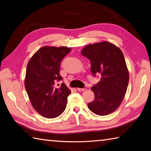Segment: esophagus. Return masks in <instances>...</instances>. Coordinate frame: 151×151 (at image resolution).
<instances>
[{"instance_id": "34e87169", "label": "esophagus", "mask_w": 151, "mask_h": 151, "mask_svg": "<svg viewBox=\"0 0 151 151\" xmlns=\"http://www.w3.org/2000/svg\"><path fill=\"white\" fill-rule=\"evenodd\" d=\"M76 90H77L78 91H81V92H82V91H85V90H86V88H76Z\"/></svg>"}]
</instances>
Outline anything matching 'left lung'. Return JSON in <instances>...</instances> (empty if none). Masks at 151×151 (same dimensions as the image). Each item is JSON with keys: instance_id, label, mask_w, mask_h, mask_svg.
<instances>
[{"instance_id": "left-lung-1", "label": "left lung", "mask_w": 151, "mask_h": 151, "mask_svg": "<svg viewBox=\"0 0 151 151\" xmlns=\"http://www.w3.org/2000/svg\"><path fill=\"white\" fill-rule=\"evenodd\" d=\"M81 54L90 60L91 72L101 80L91 87L94 99L88 104L91 111L104 116L118 109L127 92L129 75L122 51L109 42L87 45Z\"/></svg>"}]
</instances>
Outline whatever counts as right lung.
Returning <instances> with one entry per match:
<instances>
[{
    "instance_id": "right-lung-1",
    "label": "right lung",
    "mask_w": 151,
    "mask_h": 151,
    "mask_svg": "<svg viewBox=\"0 0 151 151\" xmlns=\"http://www.w3.org/2000/svg\"><path fill=\"white\" fill-rule=\"evenodd\" d=\"M65 47H44L30 58L27 65L24 85L33 108L48 119L57 117L66 109L70 91L60 75V63L70 52Z\"/></svg>"
}]
</instances>
